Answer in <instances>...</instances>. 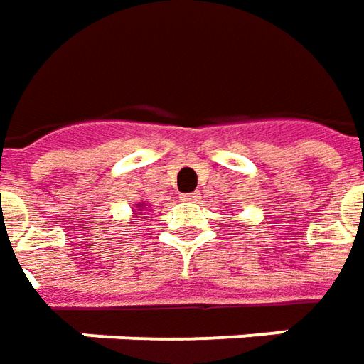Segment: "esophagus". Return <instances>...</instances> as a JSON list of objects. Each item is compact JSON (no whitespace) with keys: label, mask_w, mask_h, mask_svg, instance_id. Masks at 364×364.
I'll use <instances>...</instances> for the list:
<instances>
[{"label":"esophagus","mask_w":364,"mask_h":364,"mask_svg":"<svg viewBox=\"0 0 364 364\" xmlns=\"http://www.w3.org/2000/svg\"><path fill=\"white\" fill-rule=\"evenodd\" d=\"M199 199V193H185L183 195V201H197Z\"/></svg>","instance_id":"esophagus-1"}]
</instances>
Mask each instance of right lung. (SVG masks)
<instances>
[{
  "mask_svg": "<svg viewBox=\"0 0 364 364\" xmlns=\"http://www.w3.org/2000/svg\"><path fill=\"white\" fill-rule=\"evenodd\" d=\"M144 207V203H136V209H139V215H141V213H143V211H141V209H143Z\"/></svg>",
  "mask_w": 364,
  "mask_h": 364,
  "instance_id": "right-lung-1",
  "label": "right lung"
}]
</instances>
